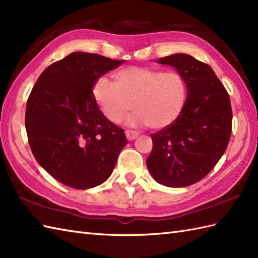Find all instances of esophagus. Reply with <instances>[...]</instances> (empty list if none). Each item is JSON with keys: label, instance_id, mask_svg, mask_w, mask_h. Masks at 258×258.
<instances>
[{"label": "esophagus", "instance_id": "obj_1", "mask_svg": "<svg viewBox=\"0 0 258 258\" xmlns=\"http://www.w3.org/2000/svg\"><path fill=\"white\" fill-rule=\"evenodd\" d=\"M125 135H126V137H127V140L128 141H133V140H135L137 136L140 135V133L137 131H132V130H126L125 131Z\"/></svg>", "mask_w": 258, "mask_h": 258}]
</instances>
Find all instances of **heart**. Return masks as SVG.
<instances>
[{"label":"heart","instance_id":"obj_1","mask_svg":"<svg viewBox=\"0 0 258 258\" xmlns=\"http://www.w3.org/2000/svg\"><path fill=\"white\" fill-rule=\"evenodd\" d=\"M113 83L101 77L92 87V97L107 121L117 124L130 109L132 126L147 125L152 130L169 126L181 114L187 89L177 71L148 67H125L113 74Z\"/></svg>","mask_w":258,"mask_h":258}]
</instances>
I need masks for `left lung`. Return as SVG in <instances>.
I'll return each mask as SVG.
<instances>
[{
    "label": "left lung",
    "instance_id": "1",
    "mask_svg": "<svg viewBox=\"0 0 258 258\" xmlns=\"http://www.w3.org/2000/svg\"><path fill=\"white\" fill-rule=\"evenodd\" d=\"M183 78L188 97L181 114L152 134L147 168L157 182L180 188L200 181L222 157L232 133L230 95L210 66L185 53L158 59Z\"/></svg>",
    "mask_w": 258,
    "mask_h": 258
}]
</instances>
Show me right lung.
I'll return each instance as SVG.
<instances>
[{"mask_svg":"<svg viewBox=\"0 0 258 258\" xmlns=\"http://www.w3.org/2000/svg\"><path fill=\"white\" fill-rule=\"evenodd\" d=\"M123 61L73 52L43 71L27 99L25 126L34 157L70 188L103 183L127 144L124 130L102 115L92 97L97 79Z\"/></svg>","mask_w":258,"mask_h":258,"instance_id":"obj_1","label":"right lung"}]
</instances>
